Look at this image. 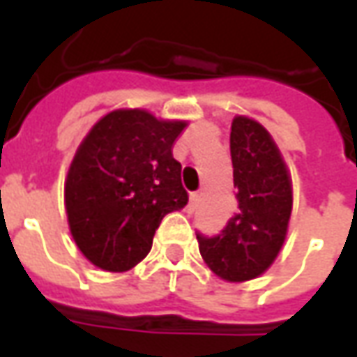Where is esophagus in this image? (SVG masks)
I'll return each mask as SVG.
<instances>
[{
	"instance_id": "obj_1",
	"label": "esophagus",
	"mask_w": 357,
	"mask_h": 357,
	"mask_svg": "<svg viewBox=\"0 0 357 357\" xmlns=\"http://www.w3.org/2000/svg\"><path fill=\"white\" fill-rule=\"evenodd\" d=\"M199 199H201V195L197 193V191L189 195V206H191V208H195V206L199 204Z\"/></svg>"
}]
</instances>
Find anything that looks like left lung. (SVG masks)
I'll return each mask as SVG.
<instances>
[{"mask_svg":"<svg viewBox=\"0 0 357 357\" xmlns=\"http://www.w3.org/2000/svg\"><path fill=\"white\" fill-rule=\"evenodd\" d=\"M229 151L239 212L222 231H197L208 268L225 281L255 279L283 247L292 210V187L279 149L268 130L247 116L231 124Z\"/></svg>","mask_w":357,"mask_h":357,"instance_id":"8db88e82","label":"left lung"}]
</instances>
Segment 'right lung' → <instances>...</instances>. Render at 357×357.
<instances>
[{"mask_svg": "<svg viewBox=\"0 0 357 357\" xmlns=\"http://www.w3.org/2000/svg\"><path fill=\"white\" fill-rule=\"evenodd\" d=\"M185 126L147 110H114L82 141L65 206L76 245L97 268H133L149 255L162 218L187 204L181 164L172 155Z\"/></svg>", "mask_w": 357, "mask_h": 357, "instance_id": "right-lung-1", "label": "right lung"}]
</instances>
